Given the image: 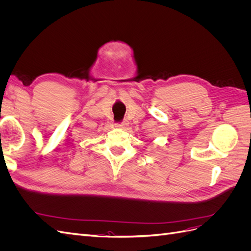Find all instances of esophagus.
<instances>
[{
    "mask_svg": "<svg viewBox=\"0 0 251 251\" xmlns=\"http://www.w3.org/2000/svg\"><path fill=\"white\" fill-rule=\"evenodd\" d=\"M127 126H128L127 121H123V123H121V124H117L116 125V126L121 127V128H126V127H127Z\"/></svg>",
    "mask_w": 251,
    "mask_h": 251,
    "instance_id": "obj_1",
    "label": "esophagus"
}]
</instances>
